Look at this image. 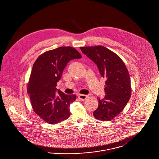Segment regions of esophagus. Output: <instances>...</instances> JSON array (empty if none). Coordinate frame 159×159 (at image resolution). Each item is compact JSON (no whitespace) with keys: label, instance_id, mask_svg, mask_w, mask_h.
Masks as SVG:
<instances>
[{"label":"esophagus","instance_id":"1","mask_svg":"<svg viewBox=\"0 0 159 159\" xmlns=\"http://www.w3.org/2000/svg\"><path fill=\"white\" fill-rule=\"evenodd\" d=\"M78 97L81 101H84L88 97V95H82V94H79L78 95Z\"/></svg>","mask_w":159,"mask_h":159}]
</instances>
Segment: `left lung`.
I'll list each match as a JSON object with an SVG mask.
<instances>
[{
	"label": "left lung",
	"mask_w": 159,
	"mask_h": 159,
	"mask_svg": "<svg viewBox=\"0 0 159 159\" xmlns=\"http://www.w3.org/2000/svg\"><path fill=\"white\" fill-rule=\"evenodd\" d=\"M82 52L95 63L101 77L106 79V96L98 98V107L93 114L95 118L108 121L121 113L131 95L128 70L121 58L102 46L80 47Z\"/></svg>",
	"instance_id": "left-lung-1"
}]
</instances>
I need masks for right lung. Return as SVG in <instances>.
<instances>
[{
	"instance_id": "1",
	"label": "right lung",
	"mask_w": 159,
	"mask_h": 159,
	"mask_svg": "<svg viewBox=\"0 0 159 159\" xmlns=\"http://www.w3.org/2000/svg\"><path fill=\"white\" fill-rule=\"evenodd\" d=\"M81 58L76 49L64 46L42 54L34 63L27 93L33 110L46 122L54 125L70 117V106L76 96L66 95L56 86L68 62Z\"/></svg>"
}]
</instances>
